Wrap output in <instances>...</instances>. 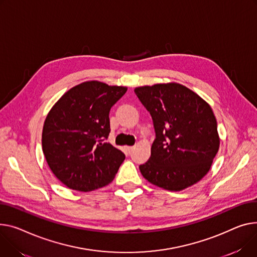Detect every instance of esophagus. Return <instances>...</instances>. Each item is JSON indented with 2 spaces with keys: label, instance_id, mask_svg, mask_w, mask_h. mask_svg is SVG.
I'll list each match as a JSON object with an SVG mask.
<instances>
[{
  "label": "esophagus",
  "instance_id": "esophagus-1",
  "mask_svg": "<svg viewBox=\"0 0 257 257\" xmlns=\"http://www.w3.org/2000/svg\"><path fill=\"white\" fill-rule=\"evenodd\" d=\"M125 149H126V152L130 154V153L133 151V149H134V148H133V147H126Z\"/></svg>",
  "mask_w": 257,
  "mask_h": 257
}]
</instances>
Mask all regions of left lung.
Returning <instances> with one entry per match:
<instances>
[{
  "instance_id": "8db88e82",
  "label": "left lung",
  "mask_w": 257,
  "mask_h": 257,
  "mask_svg": "<svg viewBox=\"0 0 257 257\" xmlns=\"http://www.w3.org/2000/svg\"><path fill=\"white\" fill-rule=\"evenodd\" d=\"M134 92L150 112L156 133L150 159L140 165L143 177L169 191H181L199 182L220 146L211 106L177 82L145 85Z\"/></svg>"
}]
</instances>
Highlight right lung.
Wrapping results in <instances>:
<instances>
[{"label": "right lung", "mask_w": 257, "mask_h": 257, "mask_svg": "<svg viewBox=\"0 0 257 257\" xmlns=\"http://www.w3.org/2000/svg\"><path fill=\"white\" fill-rule=\"evenodd\" d=\"M126 87L84 81L66 92L49 110L42 151L53 174L68 188L89 192L108 185L125 160L106 142L109 111Z\"/></svg>", "instance_id": "add662e5"}]
</instances>
